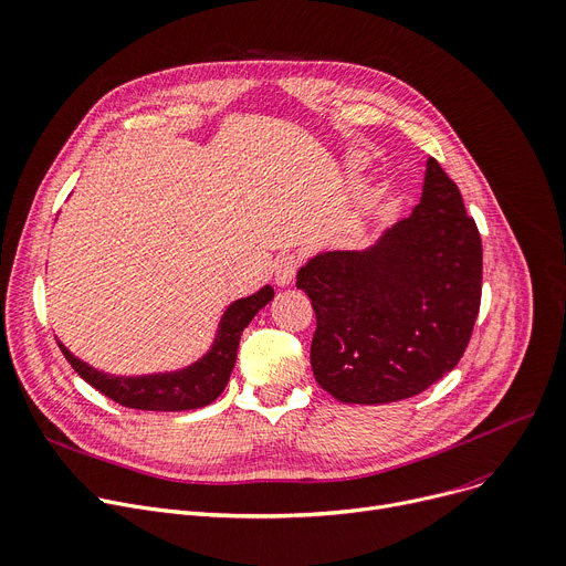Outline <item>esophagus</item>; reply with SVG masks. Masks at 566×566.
<instances>
[{
  "label": "esophagus",
  "instance_id": "1",
  "mask_svg": "<svg viewBox=\"0 0 566 566\" xmlns=\"http://www.w3.org/2000/svg\"><path fill=\"white\" fill-rule=\"evenodd\" d=\"M297 273V256L295 254H282L275 261V282L280 286H289Z\"/></svg>",
  "mask_w": 566,
  "mask_h": 566
}]
</instances>
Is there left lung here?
Returning <instances> with one entry per match:
<instances>
[{
    "label": "left lung",
    "mask_w": 566,
    "mask_h": 566,
    "mask_svg": "<svg viewBox=\"0 0 566 566\" xmlns=\"http://www.w3.org/2000/svg\"><path fill=\"white\" fill-rule=\"evenodd\" d=\"M316 312L312 368L342 402L417 396L462 359L482 293V243L458 184L428 159L421 202L361 252L297 271Z\"/></svg>",
    "instance_id": "8db88e82"
}]
</instances>
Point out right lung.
Wrapping results in <instances>:
<instances>
[{"label":"right lung","instance_id":"add662e5","mask_svg":"<svg viewBox=\"0 0 566 566\" xmlns=\"http://www.w3.org/2000/svg\"><path fill=\"white\" fill-rule=\"evenodd\" d=\"M273 286H261L256 293L234 300L224 310L211 348L191 366L149 375H108L74 357L61 342L59 348L91 387L123 407L147 411H186L213 402L228 387L243 329L273 300Z\"/></svg>","mask_w":566,"mask_h":566}]
</instances>
